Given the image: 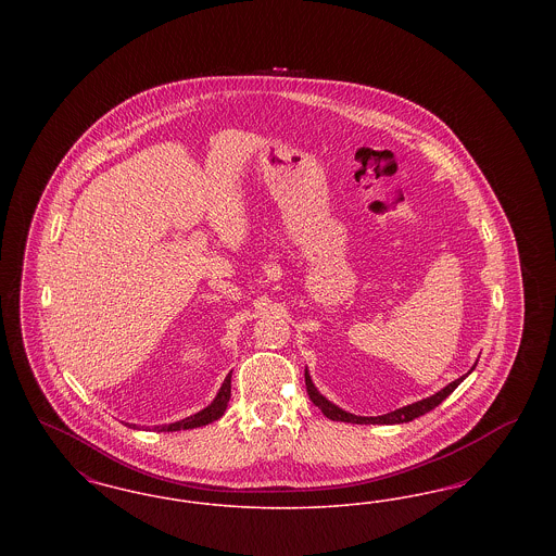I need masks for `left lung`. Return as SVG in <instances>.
<instances>
[{
    "label": "left lung",
    "instance_id": "1",
    "mask_svg": "<svg viewBox=\"0 0 556 556\" xmlns=\"http://www.w3.org/2000/svg\"><path fill=\"white\" fill-rule=\"evenodd\" d=\"M476 365H473V369H476ZM471 370H469V372H471ZM469 372H467V375H469ZM467 375H463V377L454 379V381L448 383L444 390L435 392L433 396L424 397V400H419V402H413V404H408V406L396 408V410H392V413H388V415H381V417H356V415L348 413V410H344V408H340L338 404H333V402H329L327 397L323 396V394L318 392L317 388H315V383H313V379H311V372H308V369L304 370V379H306V392H308L311 400L315 402V406L320 408V413H323L327 419H331V421H344V424L358 425L408 424V421H413V419L421 417V415H425V413L433 410L438 404H442V402H444V400H446V397H448L450 394H452V392H454V390L460 386V381H463Z\"/></svg>",
    "mask_w": 556,
    "mask_h": 556
}]
</instances>
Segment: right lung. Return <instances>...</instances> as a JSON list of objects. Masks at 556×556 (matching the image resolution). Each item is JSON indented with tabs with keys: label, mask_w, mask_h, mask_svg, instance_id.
I'll return each instance as SVG.
<instances>
[{
	"label": "right lung",
	"mask_w": 556,
	"mask_h": 556,
	"mask_svg": "<svg viewBox=\"0 0 556 556\" xmlns=\"http://www.w3.org/2000/svg\"><path fill=\"white\" fill-rule=\"evenodd\" d=\"M229 397H231V372L225 377L218 394L214 396V400H212L206 408H202L200 413L186 417V419H181L177 424L160 425V427H154V429H159V431H181V429H193V427L212 424V421H216V419H220L225 415ZM131 427H135V425H131Z\"/></svg>",
	"instance_id": "obj_1"
}]
</instances>
